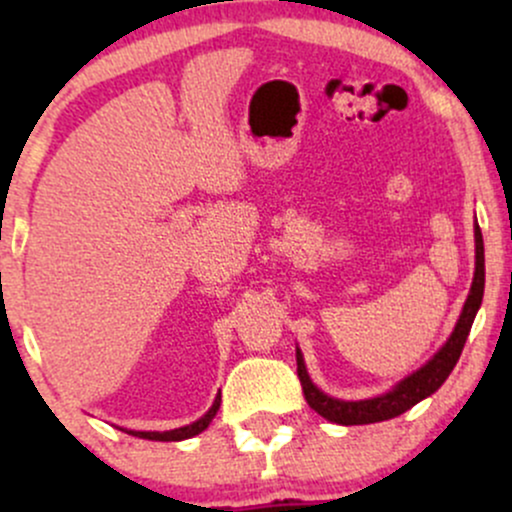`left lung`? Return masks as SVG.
I'll return each mask as SVG.
<instances>
[{
  "label": "left lung",
  "instance_id": "obj_1",
  "mask_svg": "<svg viewBox=\"0 0 512 512\" xmlns=\"http://www.w3.org/2000/svg\"><path fill=\"white\" fill-rule=\"evenodd\" d=\"M474 240H477V269H474L472 289H469L467 303H464L460 320H457L455 325V332L450 334V339L445 342L443 349H440L424 368H419L416 373H411L409 378H404L395 390L373 399H361V402H342V399L327 397L325 392L317 390V387L310 383L301 351H296L298 378H301L303 397L305 402L310 404V409H315L317 414L325 416L327 421H334V424L342 426L375 424V421H387L404 414V411L414 407V404L421 402L424 397L433 395V392L445 383V378L452 373L457 358L462 354L467 334L472 330L474 315H477L481 298H484V238H481L479 226H474Z\"/></svg>",
  "mask_w": 512,
  "mask_h": 512
}]
</instances>
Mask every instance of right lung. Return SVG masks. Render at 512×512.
I'll list each match as a JSON object with an SVG mask.
<instances>
[{
	"label": "right lung",
	"mask_w": 512,
	"mask_h": 512,
	"mask_svg": "<svg viewBox=\"0 0 512 512\" xmlns=\"http://www.w3.org/2000/svg\"><path fill=\"white\" fill-rule=\"evenodd\" d=\"M219 404H221V397H216L214 407H211L207 414L202 416V419L195 421V424H190V426L175 428V431H163V433H158V431H127V433H132V436H137V438H146V440H166V443H168V440L192 438V436H197V433H202L204 428L211 424V419H214L216 411H219Z\"/></svg>",
	"instance_id": "obj_1"
}]
</instances>
